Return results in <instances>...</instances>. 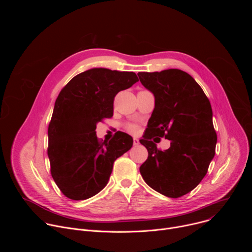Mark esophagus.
I'll list each match as a JSON object with an SVG mask.
<instances>
[{
  "label": "esophagus",
  "instance_id": "obj_1",
  "mask_svg": "<svg viewBox=\"0 0 252 252\" xmlns=\"http://www.w3.org/2000/svg\"><path fill=\"white\" fill-rule=\"evenodd\" d=\"M139 145V140L137 138H133V146H138Z\"/></svg>",
  "mask_w": 252,
  "mask_h": 252
}]
</instances>
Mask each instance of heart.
<instances>
[{
    "label": "heart",
    "instance_id": "heart-1",
    "mask_svg": "<svg viewBox=\"0 0 252 252\" xmlns=\"http://www.w3.org/2000/svg\"><path fill=\"white\" fill-rule=\"evenodd\" d=\"M126 129H127V131H129L130 133L136 134V133L138 132V130H139V126H138L137 125H135V124H128V125L126 126Z\"/></svg>",
    "mask_w": 252,
    "mask_h": 252
}]
</instances>
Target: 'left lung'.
<instances>
[{
    "label": "left lung",
    "instance_id": "left-lung-1",
    "mask_svg": "<svg viewBox=\"0 0 252 252\" xmlns=\"http://www.w3.org/2000/svg\"><path fill=\"white\" fill-rule=\"evenodd\" d=\"M137 76L156 98L148 128L139 140L149 152L140 174L156 191L181 197L202 181L215 155L218 135L209 99L194 79L181 69L141 71ZM154 136L169 139L171 148L158 150L151 140Z\"/></svg>",
    "mask_w": 252,
    "mask_h": 252
}]
</instances>
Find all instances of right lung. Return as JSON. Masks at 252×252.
Listing matches in <instances>:
<instances>
[{"label": "right lung", "instance_id": "right-lung-1", "mask_svg": "<svg viewBox=\"0 0 252 252\" xmlns=\"http://www.w3.org/2000/svg\"><path fill=\"white\" fill-rule=\"evenodd\" d=\"M138 81L133 71L92 68L71 79L59 94L49 125L48 156L60 190L74 200L88 199L109 182L115 160L132 147L118 131L99 140L96 124L114 115L116 94Z\"/></svg>", "mask_w": 252, "mask_h": 252}]
</instances>
